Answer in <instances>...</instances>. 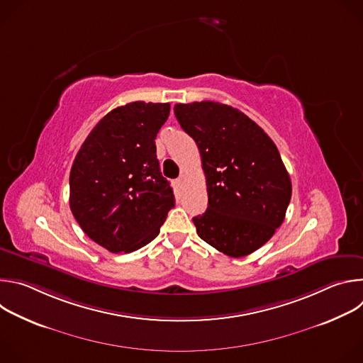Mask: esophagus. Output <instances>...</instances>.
Masks as SVG:
<instances>
[{
  "mask_svg": "<svg viewBox=\"0 0 363 363\" xmlns=\"http://www.w3.org/2000/svg\"><path fill=\"white\" fill-rule=\"evenodd\" d=\"M177 182H178V184H179V185H181V186H182V185H184V184H185V175H184V174H182V175H181V177H179V178H178V179H177Z\"/></svg>",
  "mask_w": 363,
  "mask_h": 363,
  "instance_id": "34e87169",
  "label": "esophagus"
}]
</instances>
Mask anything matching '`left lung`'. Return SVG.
Masks as SVG:
<instances>
[{
    "mask_svg": "<svg viewBox=\"0 0 363 363\" xmlns=\"http://www.w3.org/2000/svg\"><path fill=\"white\" fill-rule=\"evenodd\" d=\"M181 128L196 142L208 208L192 221L198 235L230 257L264 245L281 225L291 181L270 136L238 109L218 101L178 103Z\"/></svg>",
    "mask_w": 363,
    "mask_h": 363,
    "instance_id": "1",
    "label": "left lung"
}]
</instances>
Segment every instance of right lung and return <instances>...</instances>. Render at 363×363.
I'll return each mask as SVG.
<instances>
[{"label":"right lung","instance_id":"obj_1","mask_svg":"<svg viewBox=\"0 0 363 363\" xmlns=\"http://www.w3.org/2000/svg\"><path fill=\"white\" fill-rule=\"evenodd\" d=\"M169 103L132 101L91 129L70 171V210L82 230L111 252H132L160 234L175 205L155 139Z\"/></svg>","mask_w":363,"mask_h":363}]
</instances>
